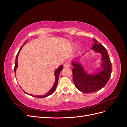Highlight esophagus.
<instances>
[{
  "mask_svg": "<svg viewBox=\"0 0 127 127\" xmlns=\"http://www.w3.org/2000/svg\"><path fill=\"white\" fill-rule=\"evenodd\" d=\"M64 68H69V67H70V64H69V63L67 62V63H65V64H64Z\"/></svg>",
  "mask_w": 127,
  "mask_h": 127,
  "instance_id": "obj_1",
  "label": "esophagus"
}]
</instances>
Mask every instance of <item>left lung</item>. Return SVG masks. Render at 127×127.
<instances>
[{
  "instance_id": "8db88e82",
  "label": "left lung",
  "mask_w": 127,
  "mask_h": 127,
  "mask_svg": "<svg viewBox=\"0 0 127 127\" xmlns=\"http://www.w3.org/2000/svg\"><path fill=\"white\" fill-rule=\"evenodd\" d=\"M92 49L101 53L102 69L94 75L88 74L78 61H72L73 80L78 90L85 93L94 92L104 87L111 77L112 64L106 49L95 39ZM98 71V69L97 70Z\"/></svg>"
}]
</instances>
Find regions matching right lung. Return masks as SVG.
Returning <instances> with one entry per match:
<instances>
[{
  "label": "right lung",
  "mask_w": 127,
  "mask_h": 127,
  "mask_svg": "<svg viewBox=\"0 0 127 127\" xmlns=\"http://www.w3.org/2000/svg\"><path fill=\"white\" fill-rule=\"evenodd\" d=\"M26 42V41L24 42V43L23 44V45L22 46L21 48L20 49V50H19L18 52L17 53V55H16V60H15V68H14V71H15V73H16V69H17V67H18L17 59H18V55H19V53H20V51H21V49H22V47H23V45L25 44ZM63 68V65H61V66H60L58 68H57V69L55 70V78H56V79H55V84H54V85H53L52 87L50 89V90L46 94H45V95H41V96H40V95H33L32 94H28V93H27L26 92H24V91H23L24 92V93H25L26 94H28V95H30V96H31L35 97H37V98H44V97H46L48 96H49V95H50L51 94H52L53 93V92H55V90H56V87H57V86L58 81L59 75V74H60V72H61V71L62 70Z\"/></svg>",
  "instance_id": "obj_1"
}]
</instances>
